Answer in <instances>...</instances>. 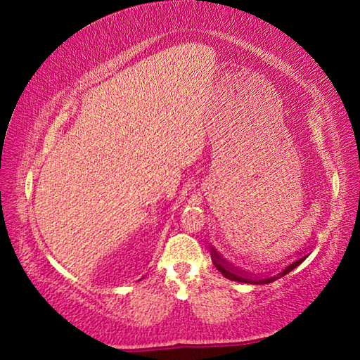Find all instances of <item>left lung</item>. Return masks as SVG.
<instances>
[{"label":"left lung","instance_id":"8db88e82","mask_svg":"<svg viewBox=\"0 0 360 360\" xmlns=\"http://www.w3.org/2000/svg\"><path fill=\"white\" fill-rule=\"evenodd\" d=\"M211 259H212V264L216 265V268L219 271L222 273V275L231 279V281H238V283H248V284H270L273 281H276V279L283 278L284 275H288L289 271L294 270L298 265L302 264V262L307 259V255H303L302 259H298L295 262H292L290 265H288L284 268L283 271L276 273V275H271V276H252V275H246V273H243L240 268H235L231 264H229L227 260H224L221 255L217 254V251L214 248H211Z\"/></svg>","mask_w":360,"mask_h":360}]
</instances>
